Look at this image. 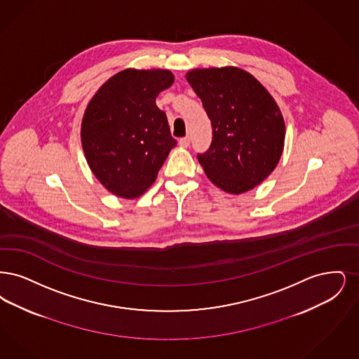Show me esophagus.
<instances>
[{"label":"esophagus","instance_id":"34e87169","mask_svg":"<svg viewBox=\"0 0 359 359\" xmlns=\"http://www.w3.org/2000/svg\"><path fill=\"white\" fill-rule=\"evenodd\" d=\"M189 144H190V138H189V137H184V138L180 140V146H181V147L187 149V147H189Z\"/></svg>","mask_w":359,"mask_h":359}]
</instances>
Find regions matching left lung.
Returning <instances> with one entry per match:
<instances>
[{
    "label": "left lung",
    "instance_id": "obj_1",
    "mask_svg": "<svg viewBox=\"0 0 359 359\" xmlns=\"http://www.w3.org/2000/svg\"><path fill=\"white\" fill-rule=\"evenodd\" d=\"M187 80L212 122L210 147L197 156L206 177L229 194L262 184L284 149L285 125L275 99L237 67L191 69Z\"/></svg>",
    "mask_w": 359,
    "mask_h": 359
}]
</instances>
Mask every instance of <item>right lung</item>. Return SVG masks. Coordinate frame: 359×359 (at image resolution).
Listing matches in <instances>:
<instances>
[{
  "label": "right lung",
  "instance_id": "obj_1",
  "mask_svg": "<svg viewBox=\"0 0 359 359\" xmlns=\"http://www.w3.org/2000/svg\"><path fill=\"white\" fill-rule=\"evenodd\" d=\"M172 81L169 69L127 68L90 100L81 121V146L91 172L112 194L138 198L154 184L177 144L166 114L156 104Z\"/></svg>",
  "mask_w": 359,
  "mask_h": 359
}]
</instances>
